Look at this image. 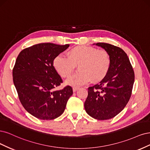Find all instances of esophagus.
I'll list each match as a JSON object with an SVG mask.
<instances>
[{
  "mask_svg": "<svg viewBox=\"0 0 150 150\" xmlns=\"http://www.w3.org/2000/svg\"><path fill=\"white\" fill-rule=\"evenodd\" d=\"M79 89V87H74L73 88V91H74V92H75L76 91H77Z\"/></svg>",
  "mask_w": 150,
  "mask_h": 150,
  "instance_id": "34e87169",
  "label": "esophagus"
}]
</instances>
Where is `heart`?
<instances>
[{"mask_svg":"<svg viewBox=\"0 0 150 150\" xmlns=\"http://www.w3.org/2000/svg\"><path fill=\"white\" fill-rule=\"evenodd\" d=\"M67 57L57 55L53 62L57 73L62 78H68L79 65L77 73L66 81V83L79 86L88 83L102 80L107 75L111 66V57L105 50L80 45L72 48L67 52Z\"/></svg>","mask_w":150,"mask_h":150,"instance_id":"b5f03b06","label":"heart"}]
</instances>
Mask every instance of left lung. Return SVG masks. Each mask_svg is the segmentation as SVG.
Instances as JSON below:
<instances>
[{"mask_svg": "<svg viewBox=\"0 0 150 150\" xmlns=\"http://www.w3.org/2000/svg\"><path fill=\"white\" fill-rule=\"evenodd\" d=\"M96 45L107 50L111 57L107 75L99 83L88 88L86 112L92 118L105 120L120 113L131 97L134 73L127 54L121 48L107 43Z\"/></svg>", "mask_w": 150, "mask_h": 150, "instance_id": "obj_1", "label": "left lung"}]
</instances>
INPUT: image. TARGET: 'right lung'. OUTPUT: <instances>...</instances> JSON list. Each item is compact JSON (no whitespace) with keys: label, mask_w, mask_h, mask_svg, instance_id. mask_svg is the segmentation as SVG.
I'll use <instances>...</instances> for the list:
<instances>
[{"label":"right lung","mask_w":150,"mask_h":150,"mask_svg":"<svg viewBox=\"0 0 150 150\" xmlns=\"http://www.w3.org/2000/svg\"><path fill=\"white\" fill-rule=\"evenodd\" d=\"M69 44L42 43L18 54L12 71L18 98L27 112L38 119L54 120L64 113L73 90L67 85L54 91L63 81L55 69V57Z\"/></svg>","instance_id":"add662e5"}]
</instances>
